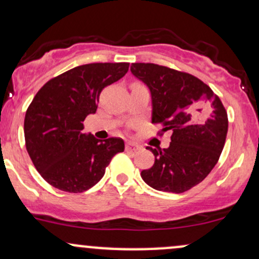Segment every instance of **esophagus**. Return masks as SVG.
<instances>
[{
    "label": "esophagus",
    "instance_id": "34e87169",
    "mask_svg": "<svg viewBox=\"0 0 259 259\" xmlns=\"http://www.w3.org/2000/svg\"><path fill=\"white\" fill-rule=\"evenodd\" d=\"M125 150H126V151L135 152V151H139V150H141V146L135 143H127L126 146H125Z\"/></svg>",
    "mask_w": 259,
    "mask_h": 259
}]
</instances>
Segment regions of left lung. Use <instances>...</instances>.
Returning <instances> with one entry per match:
<instances>
[{"label": "left lung", "mask_w": 259, "mask_h": 259, "mask_svg": "<svg viewBox=\"0 0 259 259\" xmlns=\"http://www.w3.org/2000/svg\"><path fill=\"white\" fill-rule=\"evenodd\" d=\"M133 75L150 88L152 123L171 130L167 149L147 147L155 156L141 171L145 183L162 192L183 193L200 183L218 163L225 145L227 113L208 84L190 73L135 62Z\"/></svg>", "instance_id": "left-lung-1"}]
</instances>
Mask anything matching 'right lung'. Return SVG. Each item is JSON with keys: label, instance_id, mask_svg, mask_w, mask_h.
Masks as SVG:
<instances>
[{"label": "right lung", "instance_id": "obj_1", "mask_svg": "<svg viewBox=\"0 0 259 259\" xmlns=\"http://www.w3.org/2000/svg\"><path fill=\"white\" fill-rule=\"evenodd\" d=\"M129 62H93L73 67L42 86L24 118L25 147L48 183L69 193L92 188L113 156L124 151L120 138L98 140L83 134V121L97 110L99 95L120 79Z\"/></svg>", "mask_w": 259, "mask_h": 259}]
</instances>
